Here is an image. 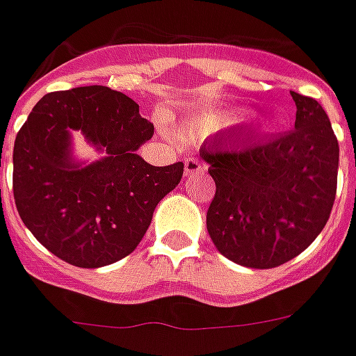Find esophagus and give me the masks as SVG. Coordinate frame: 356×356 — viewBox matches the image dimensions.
Wrapping results in <instances>:
<instances>
[{
  "label": "esophagus",
  "instance_id": "34e87169",
  "mask_svg": "<svg viewBox=\"0 0 356 356\" xmlns=\"http://www.w3.org/2000/svg\"><path fill=\"white\" fill-rule=\"evenodd\" d=\"M204 168H207V165L200 161L199 157H188V159H186V165H184V172H186V176H191L195 175V172L204 170Z\"/></svg>",
  "mask_w": 356,
  "mask_h": 356
}]
</instances>
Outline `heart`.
<instances>
[{"mask_svg":"<svg viewBox=\"0 0 356 356\" xmlns=\"http://www.w3.org/2000/svg\"><path fill=\"white\" fill-rule=\"evenodd\" d=\"M216 127H219V124H216V122H213V120H204V122H202V124H200L199 129H202V131H210V129H216Z\"/></svg>","mask_w":356,"mask_h":356,"instance_id":"1","label":"heart"}]
</instances>
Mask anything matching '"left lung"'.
<instances>
[{
	"label": "left lung",
	"instance_id": "left-lung-1",
	"mask_svg": "<svg viewBox=\"0 0 356 356\" xmlns=\"http://www.w3.org/2000/svg\"><path fill=\"white\" fill-rule=\"evenodd\" d=\"M295 129L272 137L232 131L200 148L216 181L207 213L213 245L248 268H274L300 255L327 225L340 148L323 106L291 92Z\"/></svg>",
	"mask_w": 356,
	"mask_h": 356
}]
</instances>
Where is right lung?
Listing matches in <instances>:
<instances>
[{"label":"right lung","mask_w":356,"mask_h":356,"mask_svg":"<svg viewBox=\"0 0 356 356\" xmlns=\"http://www.w3.org/2000/svg\"><path fill=\"white\" fill-rule=\"evenodd\" d=\"M73 130L106 154L74 162ZM154 135L125 93L106 86L48 93L18 131L13 193L24 225L56 257L99 268L129 255L159 200L180 184L184 163L154 167L137 149Z\"/></svg>","instance_id":"right-lung-1"}]
</instances>
